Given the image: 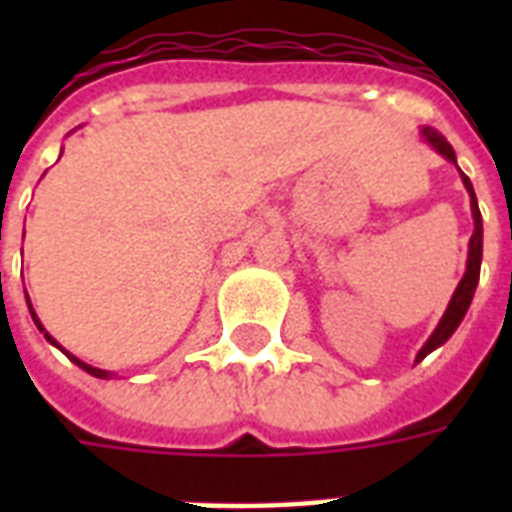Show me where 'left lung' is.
I'll return each instance as SVG.
<instances>
[{
	"label": "left lung",
	"instance_id": "1",
	"mask_svg": "<svg viewBox=\"0 0 512 512\" xmlns=\"http://www.w3.org/2000/svg\"><path fill=\"white\" fill-rule=\"evenodd\" d=\"M422 135H425V140H428L430 146L436 148L438 154L446 156L449 162L457 164L454 148L449 146V140H446L441 132L425 127V130H422ZM462 183H465V188H468V193H470V207H473V220H476V231H473V236H470L468 268H465V276H462L460 287L454 289V297H452V303H449V308H446L444 319H441V324L436 327V332L430 335V340L425 342L420 353H417V361H422V358L428 356L430 350H436L438 345H444V342L454 335V329L460 327V321L465 319V313H468L470 300H473V295H476L478 276H481V255H484V223H481V209H478L476 193H473V185H470L468 175H462Z\"/></svg>",
	"mask_w": 512,
	"mask_h": 512
}]
</instances>
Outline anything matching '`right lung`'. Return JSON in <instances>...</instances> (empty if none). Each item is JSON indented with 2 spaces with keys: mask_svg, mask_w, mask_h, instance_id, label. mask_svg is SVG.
Instances as JSON below:
<instances>
[{
  "mask_svg": "<svg viewBox=\"0 0 512 512\" xmlns=\"http://www.w3.org/2000/svg\"><path fill=\"white\" fill-rule=\"evenodd\" d=\"M26 300H28V297H26ZM28 308H31V303H28ZM31 316H34V321H36V327H39V332H44V327H42V324H39V319H36L34 308H31ZM44 337H47V340H50V342H55V340H52L50 335H47V332H44ZM55 345H58V342H55ZM63 353H66V356L71 358V361H74L76 366H82L84 372H90L92 377H103V380H106V377H108V372H106V369H95V366L84 364V361H79V358H76V356H71V353H68V350H63Z\"/></svg>",
  "mask_w": 512,
  "mask_h": 512,
  "instance_id": "obj_1",
  "label": "right lung"
}]
</instances>
